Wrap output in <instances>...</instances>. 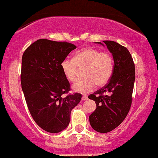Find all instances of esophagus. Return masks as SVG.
Here are the masks:
<instances>
[{"mask_svg": "<svg viewBox=\"0 0 158 158\" xmlns=\"http://www.w3.org/2000/svg\"><path fill=\"white\" fill-rule=\"evenodd\" d=\"M87 95H83V96L82 97V101H85V100H87Z\"/></svg>", "mask_w": 158, "mask_h": 158, "instance_id": "esophagus-1", "label": "esophagus"}]
</instances>
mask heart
Wrapping results in <instances>:
<instances>
[{
    "instance_id": "heart-1",
    "label": "heart",
    "mask_w": 158,
    "mask_h": 158,
    "mask_svg": "<svg viewBox=\"0 0 158 158\" xmlns=\"http://www.w3.org/2000/svg\"><path fill=\"white\" fill-rule=\"evenodd\" d=\"M61 69L70 82L75 81L79 69H83L84 77L77 79L72 87L75 92L87 93L96 85L102 87L108 83L114 71V60L110 52L87 47L76 52L73 59H64L61 63Z\"/></svg>"
}]
</instances>
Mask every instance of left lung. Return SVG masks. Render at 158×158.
Segmentation results:
<instances>
[{
	"instance_id": "1",
	"label": "left lung",
	"mask_w": 158,
	"mask_h": 158,
	"mask_svg": "<svg viewBox=\"0 0 158 158\" xmlns=\"http://www.w3.org/2000/svg\"><path fill=\"white\" fill-rule=\"evenodd\" d=\"M103 42L113 55L114 71L105 86L89 95V99L94 100L97 105L89 120L94 130L107 133L120 125L130 111L135 81V66L131 54L125 47L114 41Z\"/></svg>"
}]
</instances>
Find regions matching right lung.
Returning a JSON list of instances; mask_svg holds the SVG:
<instances>
[{"mask_svg": "<svg viewBox=\"0 0 158 158\" xmlns=\"http://www.w3.org/2000/svg\"><path fill=\"white\" fill-rule=\"evenodd\" d=\"M76 48L70 43L39 39L22 55L21 84L28 109L35 123L48 132L66 128L72 109L81 100L79 93L64 97L71 87L61 63Z\"/></svg>", "mask_w": 158, "mask_h": 158, "instance_id": "add662e5", "label": "right lung"}]
</instances>
